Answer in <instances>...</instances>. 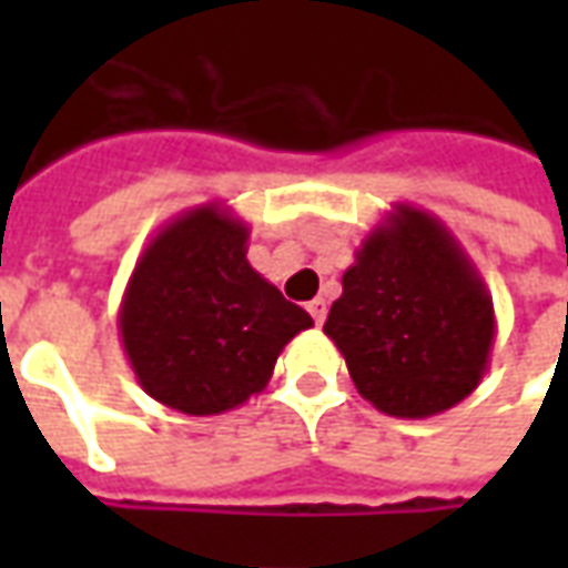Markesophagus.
<instances>
[{"mask_svg": "<svg viewBox=\"0 0 568 568\" xmlns=\"http://www.w3.org/2000/svg\"><path fill=\"white\" fill-rule=\"evenodd\" d=\"M307 310H310V316H313V322H316V325H322V322H325V316H328V304H325L322 297H313V301L307 304Z\"/></svg>", "mask_w": 568, "mask_h": 568, "instance_id": "34e87169", "label": "esophagus"}]
</instances>
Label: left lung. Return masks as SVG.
I'll use <instances>...</instances> for the list:
<instances>
[{"mask_svg": "<svg viewBox=\"0 0 568 568\" xmlns=\"http://www.w3.org/2000/svg\"><path fill=\"white\" fill-rule=\"evenodd\" d=\"M325 334L362 398L426 419L475 393L496 341L487 283L432 212L395 210L356 248Z\"/></svg>", "mask_w": 568, "mask_h": 568, "instance_id": "obj_1", "label": "left lung"}]
</instances>
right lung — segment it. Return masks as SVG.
I'll use <instances>...</instances> for the list:
<instances>
[{"mask_svg": "<svg viewBox=\"0 0 568 568\" xmlns=\"http://www.w3.org/2000/svg\"><path fill=\"white\" fill-rule=\"evenodd\" d=\"M248 227L222 203L163 224L133 267L118 332L145 393L187 417L234 410L271 383L307 310L246 258Z\"/></svg>", "mask_w": 568, "mask_h": 568, "instance_id": "obj_1", "label": "right lung"}]
</instances>
